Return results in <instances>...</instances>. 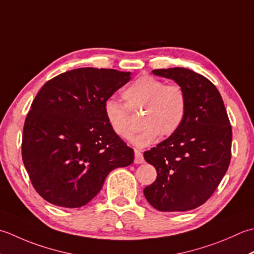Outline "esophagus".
Listing matches in <instances>:
<instances>
[{
  "mask_svg": "<svg viewBox=\"0 0 254 254\" xmlns=\"http://www.w3.org/2000/svg\"><path fill=\"white\" fill-rule=\"evenodd\" d=\"M143 156L141 151H139V150H134V163L136 164H140V163H143Z\"/></svg>",
  "mask_w": 254,
  "mask_h": 254,
  "instance_id": "1",
  "label": "esophagus"
}]
</instances>
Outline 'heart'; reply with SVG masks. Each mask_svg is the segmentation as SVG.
I'll return each instance as SVG.
<instances>
[{
  "mask_svg": "<svg viewBox=\"0 0 254 254\" xmlns=\"http://www.w3.org/2000/svg\"><path fill=\"white\" fill-rule=\"evenodd\" d=\"M126 106L114 98L104 102V115L108 126L121 138L127 139L132 132L129 111L141 110V127L130 141L138 148L147 147L161 134L168 137L182 125L188 110V98L179 84L165 82L151 75H142L134 80L123 92Z\"/></svg>",
  "mask_w": 254,
  "mask_h": 254,
  "instance_id": "1",
  "label": "heart"
}]
</instances>
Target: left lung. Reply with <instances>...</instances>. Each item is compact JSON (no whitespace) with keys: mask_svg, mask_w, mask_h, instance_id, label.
Instances as JSON below:
<instances>
[{"mask_svg":"<svg viewBox=\"0 0 254 254\" xmlns=\"http://www.w3.org/2000/svg\"><path fill=\"white\" fill-rule=\"evenodd\" d=\"M186 93L188 110L173 134L143 153L157 170V180L143 190L160 211H186L208 199L228 170L231 126L219 91L211 82L185 68L153 70Z\"/></svg>","mask_w":254,"mask_h":254,"instance_id":"obj_1","label":"left lung"}]
</instances>
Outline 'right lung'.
<instances>
[{
  "instance_id": "right-lung-1",
  "label": "right lung",
  "mask_w": 254,
  "mask_h": 254,
  "mask_svg": "<svg viewBox=\"0 0 254 254\" xmlns=\"http://www.w3.org/2000/svg\"><path fill=\"white\" fill-rule=\"evenodd\" d=\"M131 72L79 68L49 80L26 117L22 158L37 193L50 204L77 208L100 192L111 171L133 161L108 126L104 102Z\"/></svg>"
}]
</instances>
